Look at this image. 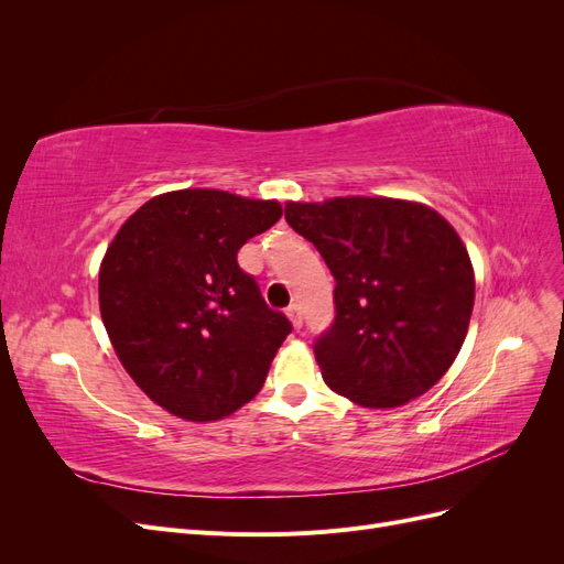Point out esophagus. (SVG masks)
<instances>
[{"label": "esophagus", "mask_w": 564, "mask_h": 564, "mask_svg": "<svg viewBox=\"0 0 564 564\" xmlns=\"http://www.w3.org/2000/svg\"><path fill=\"white\" fill-rule=\"evenodd\" d=\"M286 317L292 319V324H294V329H301L303 327V313H301V305H289L286 308Z\"/></svg>", "instance_id": "obj_1"}]
</instances>
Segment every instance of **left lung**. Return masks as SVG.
Masks as SVG:
<instances>
[{"mask_svg": "<svg viewBox=\"0 0 564 564\" xmlns=\"http://www.w3.org/2000/svg\"><path fill=\"white\" fill-rule=\"evenodd\" d=\"M284 218L336 280V317L315 340L324 383L388 409L445 377L475 301L470 256L445 218L390 197L286 202Z\"/></svg>", "mask_w": 564, "mask_h": 564, "instance_id": "left-lung-1", "label": "left lung"}]
</instances>
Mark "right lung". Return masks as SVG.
<instances>
[{
    "label": "right lung",
    "instance_id": "1",
    "mask_svg": "<svg viewBox=\"0 0 564 564\" xmlns=\"http://www.w3.org/2000/svg\"><path fill=\"white\" fill-rule=\"evenodd\" d=\"M280 216L275 199L176 191L148 199L108 247L98 301L110 344L135 386L174 416L237 412L292 334L237 263Z\"/></svg>",
    "mask_w": 564,
    "mask_h": 564
}]
</instances>
